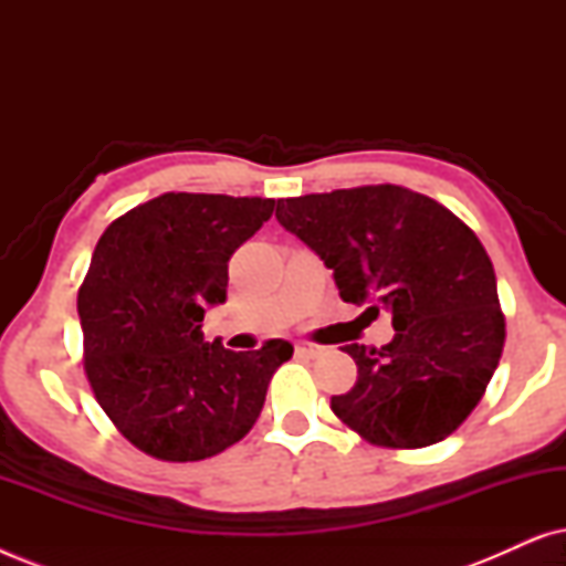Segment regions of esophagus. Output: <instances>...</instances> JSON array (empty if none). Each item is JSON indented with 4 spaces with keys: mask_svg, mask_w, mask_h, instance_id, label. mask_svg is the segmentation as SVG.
<instances>
[{
    "mask_svg": "<svg viewBox=\"0 0 566 566\" xmlns=\"http://www.w3.org/2000/svg\"><path fill=\"white\" fill-rule=\"evenodd\" d=\"M296 353L301 358H319L324 353L322 345H314V343H296Z\"/></svg>",
    "mask_w": 566,
    "mask_h": 566,
    "instance_id": "obj_1",
    "label": "esophagus"
}]
</instances>
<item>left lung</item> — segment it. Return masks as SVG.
Wrapping results in <instances>:
<instances>
[{
	"label": "left lung",
	"mask_w": 566,
	"mask_h": 566,
	"mask_svg": "<svg viewBox=\"0 0 566 566\" xmlns=\"http://www.w3.org/2000/svg\"><path fill=\"white\" fill-rule=\"evenodd\" d=\"M275 219L319 254L339 298L391 314L381 350L345 345L358 381L332 412L386 448L451 436L479 405L505 345L497 277L474 231L399 185L277 200Z\"/></svg>",
	"instance_id": "8db88e82"
}]
</instances>
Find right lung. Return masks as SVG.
I'll return each mask as SVG.
<instances>
[{"label": "right lung", "instance_id": "1", "mask_svg": "<svg viewBox=\"0 0 566 566\" xmlns=\"http://www.w3.org/2000/svg\"><path fill=\"white\" fill-rule=\"evenodd\" d=\"M275 211L273 198L165 192L99 237L76 312L84 370L105 415L138 451L203 461L258 422L285 339L234 353L203 339L227 301L229 260Z\"/></svg>", "mask_w": 566, "mask_h": 566}]
</instances>
